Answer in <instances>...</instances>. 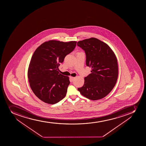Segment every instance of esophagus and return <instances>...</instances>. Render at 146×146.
Instances as JSON below:
<instances>
[{"label": "esophagus", "instance_id": "34e87169", "mask_svg": "<svg viewBox=\"0 0 146 146\" xmlns=\"http://www.w3.org/2000/svg\"><path fill=\"white\" fill-rule=\"evenodd\" d=\"M69 78H70V80L72 82V81H74L75 78V77H69Z\"/></svg>", "mask_w": 146, "mask_h": 146}]
</instances>
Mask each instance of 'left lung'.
Instances as JSON below:
<instances>
[{
    "label": "left lung",
    "instance_id": "left-lung-1",
    "mask_svg": "<svg viewBox=\"0 0 146 146\" xmlns=\"http://www.w3.org/2000/svg\"><path fill=\"white\" fill-rule=\"evenodd\" d=\"M77 45L85 51L86 65L92 68L91 74L85 78L83 86L78 90L90 100L103 98L117 82L118 65L116 56L107 44L96 38L80 41Z\"/></svg>",
    "mask_w": 146,
    "mask_h": 146
}]
</instances>
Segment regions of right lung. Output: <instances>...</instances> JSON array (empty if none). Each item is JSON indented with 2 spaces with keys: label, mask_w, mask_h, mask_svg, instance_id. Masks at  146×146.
<instances>
[{
  "label": "right lung",
  "mask_w": 146,
  "mask_h": 146,
  "mask_svg": "<svg viewBox=\"0 0 146 146\" xmlns=\"http://www.w3.org/2000/svg\"><path fill=\"white\" fill-rule=\"evenodd\" d=\"M76 41L50 40L38 46L34 53L28 70L31 88L44 102H58L66 95L69 78L59 73L58 66L65 56L74 50Z\"/></svg>",
  "instance_id": "add662e5"
}]
</instances>
